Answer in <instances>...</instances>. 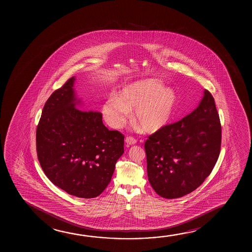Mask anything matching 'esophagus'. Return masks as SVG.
<instances>
[{
  "label": "esophagus",
  "mask_w": 252,
  "mask_h": 252,
  "mask_svg": "<svg viewBox=\"0 0 252 252\" xmlns=\"http://www.w3.org/2000/svg\"><path fill=\"white\" fill-rule=\"evenodd\" d=\"M125 141H126V143L127 145H134L137 142L136 140L133 137L130 136L126 137Z\"/></svg>",
  "instance_id": "obj_1"
}]
</instances>
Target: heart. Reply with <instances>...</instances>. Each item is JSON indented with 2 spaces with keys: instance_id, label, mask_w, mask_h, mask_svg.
<instances>
[{
  "instance_id": "b5f03b06",
  "label": "heart",
  "mask_w": 252,
  "mask_h": 252,
  "mask_svg": "<svg viewBox=\"0 0 252 252\" xmlns=\"http://www.w3.org/2000/svg\"><path fill=\"white\" fill-rule=\"evenodd\" d=\"M177 103V93L157 78L142 79L123 87L102 106L105 121L122 127L133 111L132 120L144 131L157 132L168 124Z\"/></svg>"
}]
</instances>
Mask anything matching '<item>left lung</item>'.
<instances>
[{
	"label": "left lung",
	"instance_id": "8db88e82",
	"mask_svg": "<svg viewBox=\"0 0 252 252\" xmlns=\"http://www.w3.org/2000/svg\"><path fill=\"white\" fill-rule=\"evenodd\" d=\"M221 126L215 99L204 91L197 108L145 142L148 178L162 198H180L205 181L218 160Z\"/></svg>",
	"mask_w": 252,
	"mask_h": 252
}]
</instances>
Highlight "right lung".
<instances>
[{"instance_id":"add662e5","label":"right lung","mask_w":252,"mask_h":252,"mask_svg":"<svg viewBox=\"0 0 252 252\" xmlns=\"http://www.w3.org/2000/svg\"><path fill=\"white\" fill-rule=\"evenodd\" d=\"M75 77L45 103L36 132L37 158L50 181L78 198H95L111 182L124 153V135L109 130L102 114L83 111Z\"/></svg>"}]
</instances>
